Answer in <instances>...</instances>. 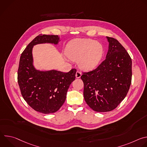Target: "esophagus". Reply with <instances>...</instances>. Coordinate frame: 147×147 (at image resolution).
I'll return each mask as SVG.
<instances>
[{
	"mask_svg": "<svg viewBox=\"0 0 147 147\" xmlns=\"http://www.w3.org/2000/svg\"><path fill=\"white\" fill-rule=\"evenodd\" d=\"M81 76V73L79 71H77L76 73V77L77 78H80Z\"/></svg>",
	"mask_w": 147,
	"mask_h": 147,
	"instance_id": "obj_1",
	"label": "esophagus"
}]
</instances>
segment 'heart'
Instances as JSON below:
<instances>
[{
  "label": "heart",
  "instance_id": "1",
  "mask_svg": "<svg viewBox=\"0 0 147 147\" xmlns=\"http://www.w3.org/2000/svg\"><path fill=\"white\" fill-rule=\"evenodd\" d=\"M103 48L99 42L89 39H77L72 40L67 47L66 53L73 61H77L84 70L95 68L102 57Z\"/></svg>",
  "mask_w": 147,
  "mask_h": 147
}]
</instances>
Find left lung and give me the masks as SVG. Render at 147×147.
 Segmentation results:
<instances>
[{
    "instance_id": "left-lung-1",
    "label": "left lung",
    "mask_w": 147,
    "mask_h": 147,
    "mask_svg": "<svg viewBox=\"0 0 147 147\" xmlns=\"http://www.w3.org/2000/svg\"><path fill=\"white\" fill-rule=\"evenodd\" d=\"M109 42L106 59L95 70L84 73V98L98 112L115 109L124 99L132 77L131 59L119 42L107 36Z\"/></svg>"
}]
</instances>
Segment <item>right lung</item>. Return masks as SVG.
<instances>
[{"label": "right lung", "mask_w": 147, "mask_h": 147, "mask_svg": "<svg viewBox=\"0 0 147 147\" xmlns=\"http://www.w3.org/2000/svg\"><path fill=\"white\" fill-rule=\"evenodd\" d=\"M59 41L58 35H39L20 56L17 79L21 93L33 109L44 114L55 113L63 105L77 70L73 69L63 73L56 70H37L33 64L32 48L41 44L58 45Z\"/></svg>", "instance_id": "obj_1"}]
</instances>
